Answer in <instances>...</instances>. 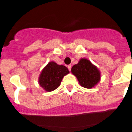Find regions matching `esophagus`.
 <instances>
[{
  "label": "esophagus",
  "instance_id": "1",
  "mask_svg": "<svg viewBox=\"0 0 132 132\" xmlns=\"http://www.w3.org/2000/svg\"><path fill=\"white\" fill-rule=\"evenodd\" d=\"M68 68L69 71H71V65H68Z\"/></svg>",
  "mask_w": 132,
  "mask_h": 132
}]
</instances>
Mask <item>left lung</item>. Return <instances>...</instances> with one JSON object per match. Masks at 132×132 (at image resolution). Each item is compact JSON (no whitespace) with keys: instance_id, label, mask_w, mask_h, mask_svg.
Returning a JSON list of instances; mask_svg holds the SVG:
<instances>
[{"instance_id":"left-lung-1","label":"left lung","mask_w":132,"mask_h":132,"mask_svg":"<svg viewBox=\"0 0 132 132\" xmlns=\"http://www.w3.org/2000/svg\"><path fill=\"white\" fill-rule=\"evenodd\" d=\"M71 72L77 78L80 85L85 88H92L101 78L98 69L86 59H81L77 64H75Z\"/></svg>"}]
</instances>
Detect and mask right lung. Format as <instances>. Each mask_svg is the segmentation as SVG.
Here are the masks:
<instances>
[{
  "instance_id": "right-lung-1",
  "label": "right lung",
  "mask_w": 132,
  "mask_h": 132,
  "mask_svg": "<svg viewBox=\"0 0 132 132\" xmlns=\"http://www.w3.org/2000/svg\"><path fill=\"white\" fill-rule=\"evenodd\" d=\"M69 73L66 66L50 62L42 71L39 84L46 91H52L60 85L62 78Z\"/></svg>"
}]
</instances>
